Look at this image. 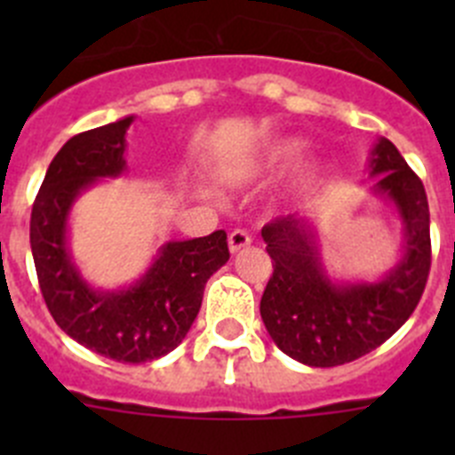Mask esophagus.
<instances>
[{
  "mask_svg": "<svg viewBox=\"0 0 455 455\" xmlns=\"http://www.w3.org/2000/svg\"><path fill=\"white\" fill-rule=\"evenodd\" d=\"M252 243V236L243 230H235L228 236V246H230V252H239L243 248H248Z\"/></svg>",
  "mask_w": 455,
  "mask_h": 455,
  "instance_id": "34e87169",
  "label": "esophagus"
}]
</instances>
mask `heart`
Returning a JSON list of instances; mask_svg holds the SVG:
<instances>
[{"label": "heart", "mask_w": 455, "mask_h": 455, "mask_svg": "<svg viewBox=\"0 0 455 455\" xmlns=\"http://www.w3.org/2000/svg\"><path fill=\"white\" fill-rule=\"evenodd\" d=\"M305 143L300 139H277L264 143L252 155L243 156L225 171V178L232 182H251V180H268L287 171L303 152Z\"/></svg>", "instance_id": "1"}]
</instances>
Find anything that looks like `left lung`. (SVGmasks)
Instances as JSON below:
<instances>
[{"label":"left lung","mask_w":455,"mask_h":455,"mask_svg":"<svg viewBox=\"0 0 455 455\" xmlns=\"http://www.w3.org/2000/svg\"><path fill=\"white\" fill-rule=\"evenodd\" d=\"M373 193L403 223V257L373 283H335L307 216L289 214L262 228L273 275L259 315L275 347L307 367H337L367 355L410 319L431 271V214L421 180L392 140L369 156Z\"/></svg>","instance_id":"obj_1"}]
</instances>
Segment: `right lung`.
<instances>
[{"instance_id":"1","label":"right lung","mask_w":455,"mask_h":455,"mask_svg":"<svg viewBox=\"0 0 455 455\" xmlns=\"http://www.w3.org/2000/svg\"><path fill=\"white\" fill-rule=\"evenodd\" d=\"M134 116L72 136L56 152L31 209V255L50 315L66 335L116 363H150L178 348L203 305L204 284L228 259V235L216 230L166 241L130 287L95 289L72 259V204L98 180L127 171L124 134Z\"/></svg>"}]
</instances>
